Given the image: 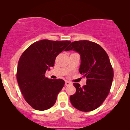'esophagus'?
<instances>
[{"instance_id":"esophagus-1","label":"esophagus","mask_w":130,"mask_h":130,"mask_svg":"<svg viewBox=\"0 0 130 130\" xmlns=\"http://www.w3.org/2000/svg\"><path fill=\"white\" fill-rule=\"evenodd\" d=\"M65 84L66 86H69V85H70L72 84V83L71 82H69V81H65Z\"/></svg>"}]
</instances>
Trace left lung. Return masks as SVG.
Returning a JSON list of instances; mask_svg holds the SVG:
<instances>
[{
	"label": "left lung",
	"mask_w": 130,
	"mask_h": 130,
	"mask_svg": "<svg viewBox=\"0 0 130 130\" xmlns=\"http://www.w3.org/2000/svg\"><path fill=\"white\" fill-rule=\"evenodd\" d=\"M69 50L80 55L79 72L87 78L83 87L73 83L76 91L70 96V102L81 111H93L102 104L111 89L113 71L108 56L99 45L87 40L73 42L65 51Z\"/></svg>",
	"instance_id": "obj_1"
}]
</instances>
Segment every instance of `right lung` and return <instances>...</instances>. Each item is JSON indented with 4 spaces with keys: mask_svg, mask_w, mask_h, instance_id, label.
Returning a JSON list of instances; mask_svg holds the SVG:
<instances>
[{
    "mask_svg": "<svg viewBox=\"0 0 130 130\" xmlns=\"http://www.w3.org/2000/svg\"><path fill=\"white\" fill-rule=\"evenodd\" d=\"M70 43L43 39L32 43L22 54L17 67V81L25 100L34 109L44 111L56 103L65 81L48 78L45 74Z\"/></svg>",
    "mask_w": 130,
    "mask_h": 130,
    "instance_id": "1",
    "label": "right lung"
}]
</instances>
